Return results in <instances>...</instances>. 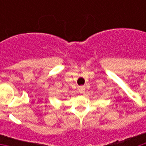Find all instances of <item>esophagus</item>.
<instances>
[{"mask_svg":"<svg viewBox=\"0 0 146 146\" xmlns=\"http://www.w3.org/2000/svg\"><path fill=\"white\" fill-rule=\"evenodd\" d=\"M79 90H80V93H84L85 90H86V86H81L79 87Z\"/></svg>","mask_w":146,"mask_h":146,"instance_id":"obj_1","label":"esophagus"}]
</instances>
